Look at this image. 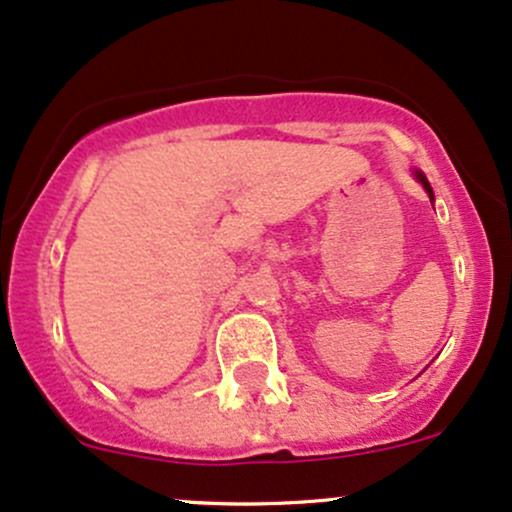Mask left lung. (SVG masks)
I'll return each instance as SVG.
<instances>
[{
    "instance_id": "8db88e82",
    "label": "left lung",
    "mask_w": 512,
    "mask_h": 512,
    "mask_svg": "<svg viewBox=\"0 0 512 512\" xmlns=\"http://www.w3.org/2000/svg\"><path fill=\"white\" fill-rule=\"evenodd\" d=\"M415 177L420 179V184H423V187H425V192L430 194V201H432V187H430V184H428V179H425V174H423V172H415Z\"/></svg>"
}]
</instances>
